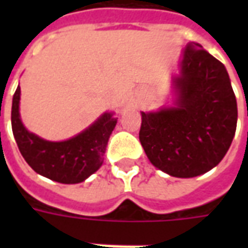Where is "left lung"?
<instances>
[{
	"label": "left lung",
	"instance_id": "left-lung-1",
	"mask_svg": "<svg viewBox=\"0 0 248 248\" xmlns=\"http://www.w3.org/2000/svg\"><path fill=\"white\" fill-rule=\"evenodd\" d=\"M174 87L172 108L142 111L140 145L151 163L169 175L197 177L229 150L236 130V98L223 63L195 42L183 50Z\"/></svg>",
	"mask_w": 248,
	"mask_h": 248
}]
</instances>
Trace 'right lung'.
Instances as JSON below:
<instances>
[{
	"label": "right lung",
	"mask_w": 248,
	"mask_h": 248,
	"mask_svg": "<svg viewBox=\"0 0 248 248\" xmlns=\"http://www.w3.org/2000/svg\"><path fill=\"white\" fill-rule=\"evenodd\" d=\"M19 86L13 95L12 129L21 154L35 172L60 183H79L102 166L108 137L117 124L113 113H105L70 140L50 142L29 133L19 118Z\"/></svg>",
	"instance_id": "obj_1"
}]
</instances>
